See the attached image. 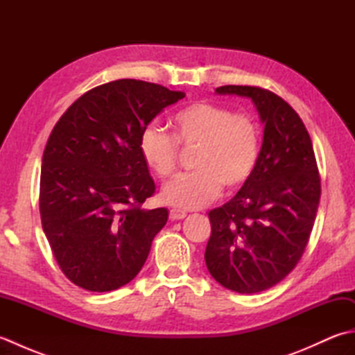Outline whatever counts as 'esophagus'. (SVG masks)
Listing matches in <instances>:
<instances>
[{"label":"esophagus","mask_w":355,"mask_h":355,"mask_svg":"<svg viewBox=\"0 0 355 355\" xmlns=\"http://www.w3.org/2000/svg\"><path fill=\"white\" fill-rule=\"evenodd\" d=\"M169 218H171L172 221L183 220V218H186V212H183V210H178V209H171V212H169Z\"/></svg>","instance_id":"34e87169"}]
</instances>
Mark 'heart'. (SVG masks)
<instances>
[{
    "label": "heart",
    "instance_id": "obj_1",
    "mask_svg": "<svg viewBox=\"0 0 355 355\" xmlns=\"http://www.w3.org/2000/svg\"><path fill=\"white\" fill-rule=\"evenodd\" d=\"M175 138L184 146H198L193 166L163 187L162 201L177 209H200L229 189L244 186L258 166L261 132L256 120L230 108L195 102L172 117ZM143 162L158 177H171L177 168L178 145L171 134L148 125L140 132Z\"/></svg>",
    "mask_w": 355,
    "mask_h": 355
}]
</instances>
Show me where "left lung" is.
I'll use <instances>...</instances> for the list:
<instances>
[{
	"label": "left lung",
	"instance_id": "8db88e82",
	"mask_svg": "<svg viewBox=\"0 0 355 355\" xmlns=\"http://www.w3.org/2000/svg\"><path fill=\"white\" fill-rule=\"evenodd\" d=\"M216 94L247 97L263 123L258 166L221 207L209 212L205 259L224 288L259 293L296 267L310 239L320 201V177L302 120L275 93L225 85Z\"/></svg>",
	"mask_w": 355,
	"mask_h": 355
}]
</instances>
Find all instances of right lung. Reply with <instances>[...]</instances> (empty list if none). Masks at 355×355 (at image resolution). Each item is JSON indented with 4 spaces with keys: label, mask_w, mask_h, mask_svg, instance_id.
<instances>
[{
    "label": "right lung",
    "mask_w": 355,
    "mask_h": 355,
    "mask_svg": "<svg viewBox=\"0 0 355 355\" xmlns=\"http://www.w3.org/2000/svg\"><path fill=\"white\" fill-rule=\"evenodd\" d=\"M183 92L119 79L89 89L53 128L42 155L40 212L51 252L73 284L111 291L145 263L168 209H140L155 192L140 132Z\"/></svg>",
    "instance_id": "1"
}]
</instances>
